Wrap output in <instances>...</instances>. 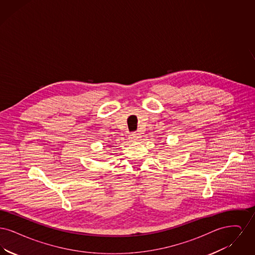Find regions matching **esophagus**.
<instances>
[{"mask_svg":"<svg viewBox=\"0 0 255 255\" xmlns=\"http://www.w3.org/2000/svg\"><path fill=\"white\" fill-rule=\"evenodd\" d=\"M141 138V135H140V133H132L130 135H129V139L131 140V141H137V140H139Z\"/></svg>","mask_w":255,"mask_h":255,"instance_id":"1","label":"esophagus"}]
</instances>
